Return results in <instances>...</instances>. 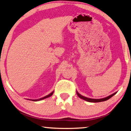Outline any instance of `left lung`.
Listing matches in <instances>:
<instances>
[{"mask_svg": "<svg viewBox=\"0 0 131 131\" xmlns=\"http://www.w3.org/2000/svg\"><path fill=\"white\" fill-rule=\"evenodd\" d=\"M77 93V95H78V97H79L80 99H82L83 100H86L87 101H88V102H92V103H98V102H101V101H106L107 100H108L113 96L114 95H115L117 92L116 93H114V94H111L110 95H109V96L105 97V98H103V99H90V98H88V97H84L81 94H80L78 92H76Z\"/></svg>", "mask_w": 131, "mask_h": 131, "instance_id": "8db88e82", "label": "left lung"}]
</instances>
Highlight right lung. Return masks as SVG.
<instances>
[{"label":"right lung","instance_id":"obj_1","mask_svg":"<svg viewBox=\"0 0 131 131\" xmlns=\"http://www.w3.org/2000/svg\"><path fill=\"white\" fill-rule=\"evenodd\" d=\"M53 92H52V93H51L50 94H49L46 95V96L43 97H42V98H41V99H37V100H32V101H39V100H43V99H47V98H48V97H51V95L53 94Z\"/></svg>","mask_w":131,"mask_h":131}]
</instances>
